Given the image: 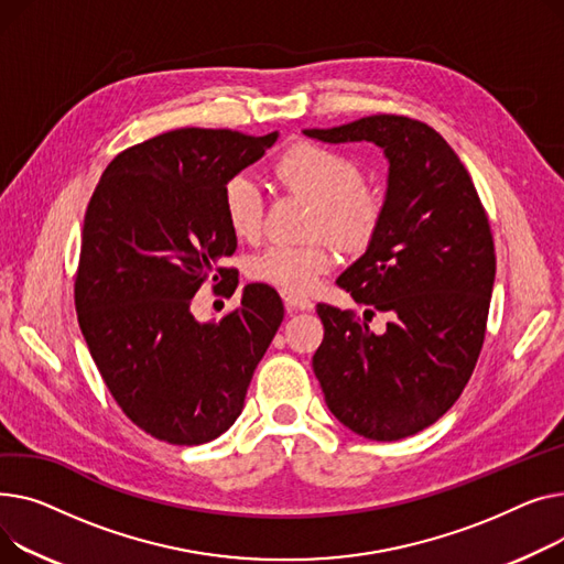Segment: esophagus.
Here are the masks:
<instances>
[{"label": "esophagus", "mask_w": 564, "mask_h": 564, "mask_svg": "<svg viewBox=\"0 0 564 564\" xmlns=\"http://www.w3.org/2000/svg\"><path fill=\"white\" fill-rule=\"evenodd\" d=\"M284 307H286L289 314H293V312H307V310H312L314 303L307 301V297H295V295H286L284 293Z\"/></svg>", "instance_id": "1"}]
</instances>
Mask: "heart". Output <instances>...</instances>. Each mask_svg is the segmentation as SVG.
Wrapping results in <instances>:
<instances>
[{
	"label": "heart",
	"mask_w": 564,
	"mask_h": 564,
	"mask_svg": "<svg viewBox=\"0 0 564 564\" xmlns=\"http://www.w3.org/2000/svg\"><path fill=\"white\" fill-rule=\"evenodd\" d=\"M275 175L316 203V231H325L348 248L369 243L376 235L384 200L376 186L364 184V171L355 159L316 143H297L275 161ZM220 205L231 235L246 241L259 237L263 197L248 173H237L225 182ZM333 267L335 250L325 241L310 246L273 243L250 259L248 273L286 295H305Z\"/></svg>",
	"instance_id": "b5f03b06"
}]
</instances>
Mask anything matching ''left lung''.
Here are the masks:
<instances>
[{"mask_svg": "<svg viewBox=\"0 0 564 564\" xmlns=\"http://www.w3.org/2000/svg\"><path fill=\"white\" fill-rule=\"evenodd\" d=\"M305 134L371 141L389 159L380 225L337 280L369 307L364 318L391 316L387 333L318 303L325 335L312 367L346 427L399 442L444 416L476 369L496 273L489 220L459 156L421 120L380 113Z\"/></svg>", "mask_w": 564, "mask_h": 564, "instance_id": "left-lung-1", "label": "left lung"}]
</instances>
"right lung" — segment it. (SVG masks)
Here are the masks:
<instances>
[{"label": "right lung", "mask_w": 564, "mask_h": 564, "mask_svg": "<svg viewBox=\"0 0 564 564\" xmlns=\"http://www.w3.org/2000/svg\"><path fill=\"white\" fill-rule=\"evenodd\" d=\"M278 141L184 127L122 150L99 177L82 229L75 307L95 367L120 410L154 440L207 444L243 410L259 359L284 307L269 284H248L220 323H200L193 295L239 271L225 223V182Z\"/></svg>", "instance_id": "1"}]
</instances>
